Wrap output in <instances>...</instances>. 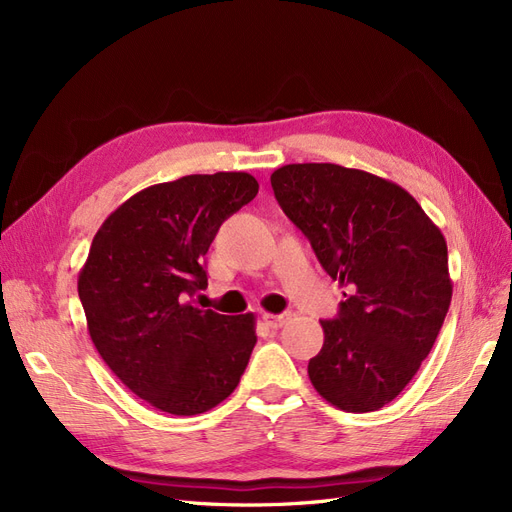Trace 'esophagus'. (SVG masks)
<instances>
[{"mask_svg":"<svg viewBox=\"0 0 512 512\" xmlns=\"http://www.w3.org/2000/svg\"><path fill=\"white\" fill-rule=\"evenodd\" d=\"M292 318L290 312H282V314H262V320H265L267 327L271 329H280L284 327V324Z\"/></svg>","mask_w":512,"mask_h":512,"instance_id":"obj_1","label":"esophagus"}]
</instances>
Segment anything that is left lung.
Segmentation results:
<instances>
[{"label":"left lung","instance_id":"obj_1","mask_svg":"<svg viewBox=\"0 0 512 512\" xmlns=\"http://www.w3.org/2000/svg\"><path fill=\"white\" fill-rule=\"evenodd\" d=\"M288 220L348 294L320 320L314 389L346 412H374L414 378L442 329L453 284L440 228L397 183L339 164H288L271 175Z\"/></svg>","mask_w":512,"mask_h":512}]
</instances>
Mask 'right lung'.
<instances>
[{
  "mask_svg": "<svg viewBox=\"0 0 512 512\" xmlns=\"http://www.w3.org/2000/svg\"><path fill=\"white\" fill-rule=\"evenodd\" d=\"M258 194L247 173L188 175L117 207L89 247L79 297L96 350L147 404L203 414L237 389L256 346L254 314L190 303L224 220Z\"/></svg>",
  "mask_w": 512,
  "mask_h": 512,
  "instance_id": "1",
  "label": "right lung"
}]
</instances>
